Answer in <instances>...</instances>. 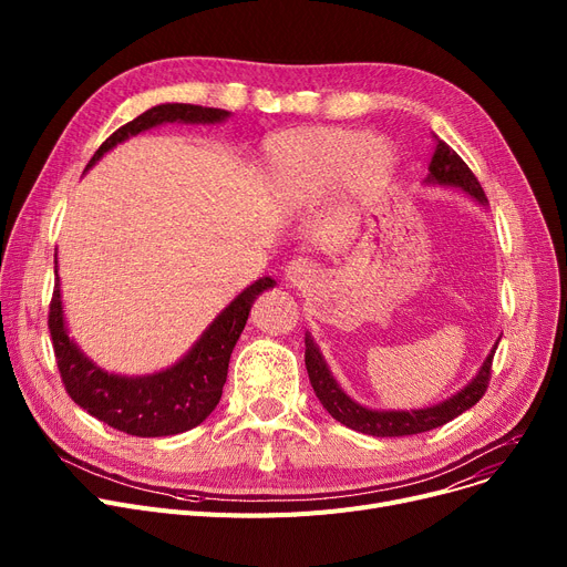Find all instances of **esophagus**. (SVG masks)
I'll list each match as a JSON object with an SVG mask.
<instances>
[{
  "label": "esophagus",
  "instance_id": "1",
  "mask_svg": "<svg viewBox=\"0 0 567 567\" xmlns=\"http://www.w3.org/2000/svg\"><path fill=\"white\" fill-rule=\"evenodd\" d=\"M317 278V268L312 261L299 257V259H291L285 268V280L293 287H308L310 282H315Z\"/></svg>",
  "mask_w": 567,
  "mask_h": 567
}]
</instances>
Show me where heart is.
Masks as SVG:
<instances>
[{
  "instance_id": "heart-1",
  "label": "heart",
  "mask_w": 567,
  "mask_h": 567,
  "mask_svg": "<svg viewBox=\"0 0 567 567\" xmlns=\"http://www.w3.org/2000/svg\"><path fill=\"white\" fill-rule=\"evenodd\" d=\"M268 169L285 204L303 208L340 184L353 195H374L395 172V148L365 131L299 128L268 142Z\"/></svg>"
}]
</instances>
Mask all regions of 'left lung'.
I'll return each mask as SVG.
<instances>
[{
  "instance_id": "8db88e82",
  "label": "left lung",
  "mask_w": 567,
  "mask_h": 567,
  "mask_svg": "<svg viewBox=\"0 0 567 567\" xmlns=\"http://www.w3.org/2000/svg\"><path fill=\"white\" fill-rule=\"evenodd\" d=\"M434 140H436V148H434L430 174L425 182L439 184V186L462 188L475 202L487 206L485 190L481 188L478 178H475V174L468 169V165L443 140H439L436 135H434ZM498 340L494 342L492 351L487 353V359L481 365L478 374H475L460 393H455L453 398L443 400L434 406H427V409L377 411V409H368L359 402H353L340 389V383L333 379L329 365H326L323 355H321L319 347L315 344V340L310 338V333H306V368H308V377H310V383L315 389V395L319 398L323 409L329 411L338 423H342L355 432L372 434V436H409V434L430 432L434 427L451 423L453 419H457L460 413L471 409L485 395L489 377H492V359H494V351L498 347Z\"/></svg>"
}]
</instances>
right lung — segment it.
I'll list each match as a JSON object with an SVG mask.
<instances>
[{
	"instance_id": "right-lung-1",
	"label": "right lung",
	"mask_w": 567,
	"mask_h": 567,
	"mask_svg": "<svg viewBox=\"0 0 567 567\" xmlns=\"http://www.w3.org/2000/svg\"><path fill=\"white\" fill-rule=\"evenodd\" d=\"M227 110L202 107L190 103H163L142 112L133 122L114 131L89 161L96 165L110 148L137 133L161 124H220ZM276 285L274 278H259L212 321L182 361L172 368L146 374L122 377L101 370L89 361L82 349L69 338L62 291H59L54 255V291L50 301L48 329L52 336L54 359L64 389L75 404L110 427L133 436H169L197 427L216 409L227 381L231 349L248 321L250 308L264 289Z\"/></svg>"
}]
</instances>
